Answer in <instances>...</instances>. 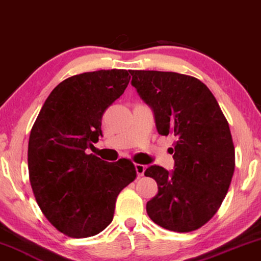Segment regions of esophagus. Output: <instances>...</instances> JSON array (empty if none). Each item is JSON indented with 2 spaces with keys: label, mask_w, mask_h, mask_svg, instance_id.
<instances>
[{
  "label": "esophagus",
  "mask_w": 261,
  "mask_h": 261,
  "mask_svg": "<svg viewBox=\"0 0 261 261\" xmlns=\"http://www.w3.org/2000/svg\"><path fill=\"white\" fill-rule=\"evenodd\" d=\"M135 169H137V173L139 177H142L145 173V165H142V164H135Z\"/></svg>",
  "instance_id": "esophagus-1"
}]
</instances>
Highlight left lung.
I'll list each match as a JSON object with an SVG mask.
<instances>
[{
	"instance_id": "obj_1",
	"label": "left lung",
	"mask_w": 261,
	"mask_h": 261,
	"mask_svg": "<svg viewBox=\"0 0 261 261\" xmlns=\"http://www.w3.org/2000/svg\"><path fill=\"white\" fill-rule=\"evenodd\" d=\"M132 84L152 107L158 133L176 137L174 171H145L158 184L146 210L165 229L188 233L215 215L229 189L235 149L229 124L208 87L177 72L133 70Z\"/></svg>"
}]
</instances>
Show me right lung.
Returning a JSON list of instances; mask_svg holds the SVG:
<instances>
[{"instance_id":"obj_1","label":"right lung","mask_w":261,"mask_h":261,"mask_svg":"<svg viewBox=\"0 0 261 261\" xmlns=\"http://www.w3.org/2000/svg\"><path fill=\"white\" fill-rule=\"evenodd\" d=\"M127 70L66 78L53 89L32 127L28 172L42 214L70 238L94 237L112 222L121 190L137 178L130 159L88 154L102 137V116L126 90Z\"/></svg>"}]
</instances>
